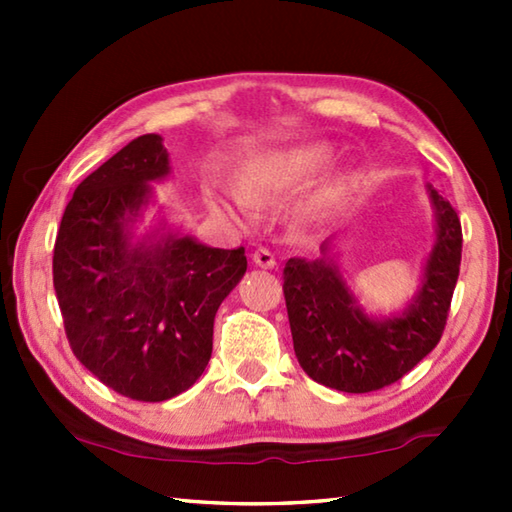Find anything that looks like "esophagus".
<instances>
[{
    "mask_svg": "<svg viewBox=\"0 0 512 512\" xmlns=\"http://www.w3.org/2000/svg\"><path fill=\"white\" fill-rule=\"evenodd\" d=\"M253 262L259 268H273L275 266V255L268 248H257L253 253Z\"/></svg>",
    "mask_w": 512,
    "mask_h": 512,
    "instance_id": "obj_1",
    "label": "esophagus"
}]
</instances>
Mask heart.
<instances>
[{
	"label": "heart",
	"mask_w": 512,
	"mask_h": 512,
	"mask_svg": "<svg viewBox=\"0 0 512 512\" xmlns=\"http://www.w3.org/2000/svg\"><path fill=\"white\" fill-rule=\"evenodd\" d=\"M327 160L329 151L318 144L262 155L241 171L239 194H232V212L244 216V219H253L255 203H262L268 196L289 192V189L305 183L307 178L325 167Z\"/></svg>",
	"instance_id": "obj_1"
}]
</instances>
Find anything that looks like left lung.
<instances>
[{
	"label": "left lung",
	"instance_id": "8db88e82",
	"mask_svg": "<svg viewBox=\"0 0 512 512\" xmlns=\"http://www.w3.org/2000/svg\"><path fill=\"white\" fill-rule=\"evenodd\" d=\"M436 212V244L424 264L418 296L402 314L370 318L323 244V257H293L284 266V300L293 350L307 375L343 393H370L391 386L436 348L447 325L461 268L463 232L449 201L429 187Z\"/></svg>",
	"mask_w": 512,
	"mask_h": 512
}]
</instances>
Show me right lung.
Here are the masks:
<instances>
[{"label": "right lung", "instance_id": "1", "mask_svg": "<svg viewBox=\"0 0 512 512\" xmlns=\"http://www.w3.org/2000/svg\"><path fill=\"white\" fill-rule=\"evenodd\" d=\"M162 137L128 142L76 187L54 246L65 334L85 368L137 402H164L203 375L214 316L246 273V250L210 248L160 225L133 241L151 185L169 176Z\"/></svg>", "mask_w": 512, "mask_h": 512}]
</instances>
